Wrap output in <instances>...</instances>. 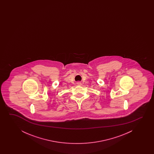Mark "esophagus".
<instances>
[{
	"instance_id": "esophagus-1",
	"label": "esophagus",
	"mask_w": 154,
	"mask_h": 154,
	"mask_svg": "<svg viewBox=\"0 0 154 154\" xmlns=\"http://www.w3.org/2000/svg\"><path fill=\"white\" fill-rule=\"evenodd\" d=\"M81 84H82V83H81V82H78V85H81Z\"/></svg>"
}]
</instances>
